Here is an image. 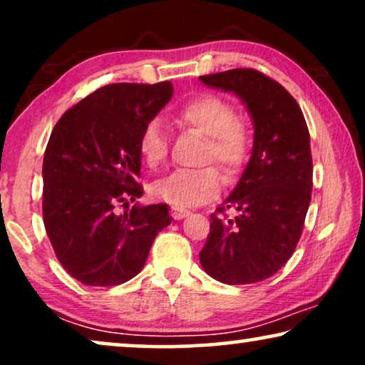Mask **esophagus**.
<instances>
[{
    "label": "esophagus",
    "instance_id": "34e87169",
    "mask_svg": "<svg viewBox=\"0 0 365 365\" xmlns=\"http://www.w3.org/2000/svg\"><path fill=\"white\" fill-rule=\"evenodd\" d=\"M171 216L173 219H176V221H179V219H184L186 216H189V211L187 209H182V207H174L171 209Z\"/></svg>",
    "mask_w": 365,
    "mask_h": 365
}]
</instances>
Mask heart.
<instances>
[{
	"mask_svg": "<svg viewBox=\"0 0 365 365\" xmlns=\"http://www.w3.org/2000/svg\"><path fill=\"white\" fill-rule=\"evenodd\" d=\"M178 123L207 136L204 161H217L229 176H236L246 166L252 139L247 124L237 118L236 109L216 94H197L174 113ZM139 158L148 168L156 169L168 156V136L159 119H149L138 138ZM224 178L216 166L196 171H176L159 179L153 186V196L174 207L197 206L219 194Z\"/></svg>",
	"mask_w": 365,
	"mask_h": 365,
	"instance_id": "1",
	"label": "heart"
}]
</instances>
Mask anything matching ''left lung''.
Returning <instances> with one entry per match:
<instances>
[{"instance_id":"obj_1","label":"left lung","mask_w":365,"mask_h":365,"mask_svg":"<svg viewBox=\"0 0 365 365\" xmlns=\"http://www.w3.org/2000/svg\"><path fill=\"white\" fill-rule=\"evenodd\" d=\"M199 79L237 94L254 121L251 161L234 191L211 214L199 261L219 282L264 281L294 254L311 202L312 156L306 119L287 89L257 69H229ZM229 208L235 212L231 218Z\"/></svg>"}]
</instances>
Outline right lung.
<instances>
[{
	"mask_svg": "<svg viewBox=\"0 0 365 365\" xmlns=\"http://www.w3.org/2000/svg\"><path fill=\"white\" fill-rule=\"evenodd\" d=\"M173 84L116 83L63 114L43 159V221L58 261L79 282L109 287L141 271L168 204L138 206L139 133L173 98Z\"/></svg>",
	"mask_w": 365,
	"mask_h": 365,
	"instance_id": "add662e5",
	"label": "right lung"
}]
</instances>
